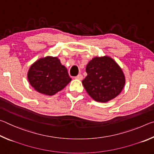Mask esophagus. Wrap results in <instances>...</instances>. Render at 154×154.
Segmentation results:
<instances>
[{
    "label": "esophagus",
    "mask_w": 154,
    "mask_h": 154,
    "mask_svg": "<svg viewBox=\"0 0 154 154\" xmlns=\"http://www.w3.org/2000/svg\"><path fill=\"white\" fill-rule=\"evenodd\" d=\"M75 79H79V80H82L83 75L82 74H79V75H77V76L75 77Z\"/></svg>",
    "instance_id": "1"
}]
</instances>
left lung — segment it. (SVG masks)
Instances as JSON below:
<instances>
[{
  "mask_svg": "<svg viewBox=\"0 0 154 154\" xmlns=\"http://www.w3.org/2000/svg\"><path fill=\"white\" fill-rule=\"evenodd\" d=\"M85 71L88 75L82 83L88 94L96 101L107 102L119 95L124 88V75L110 57L93 58Z\"/></svg>",
  "mask_w": 154,
  "mask_h": 154,
  "instance_id": "1",
  "label": "left lung"
}]
</instances>
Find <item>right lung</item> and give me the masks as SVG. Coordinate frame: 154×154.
Returning <instances> with one entry per match:
<instances>
[{"instance_id":"1","label":"right lung","mask_w":154,"mask_h":154,"mask_svg":"<svg viewBox=\"0 0 154 154\" xmlns=\"http://www.w3.org/2000/svg\"><path fill=\"white\" fill-rule=\"evenodd\" d=\"M28 79L35 90L49 96L62 90L71 81L58 58L50 56L35 62L28 71Z\"/></svg>"}]
</instances>
